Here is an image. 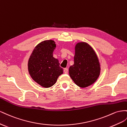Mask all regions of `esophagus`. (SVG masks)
<instances>
[{"instance_id": "esophagus-1", "label": "esophagus", "mask_w": 127, "mask_h": 127, "mask_svg": "<svg viewBox=\"0 0 127 127\" xmlns=\"http://www.w3.org/2000/svg\"><path fill=\"white\" fill-rule=\"evenodd\" d=\"M64 72L65 74H67L68 73V68H65L64 69Z\"/></svg>"}]
</instances>
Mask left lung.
I'll return each instance as SVG.
<instances>
[{
	"mask_svg": "<svg viewBox=\"0 0 127 127\" xmlns=\"http://www.w3.org/2000/svg\"><path fill=\"white\" fill-rule=\"evenodd\" d=\"M100 65L92 47L86 42L78 43L75 47L74 64L69 74L75 84L81 88L95 82L100 74Z\"/></svg>",
	"mask_w": 127,
	"mask_h": 127,
	"instance_id": "1",
	"label": "left lung"
}]
</instances>
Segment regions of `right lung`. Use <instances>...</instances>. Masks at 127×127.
<instances>
[{
    "mask_svg": "<svg viewBox=\"0 0 127 127\" xmlns=\"http://www.w3.org/2000/svg\"><path fill=\"white\" fill-rule=\"evenodd\" d=\"M55 47L54 41H43L35 47L29 60L28 70L31 78L43 87L53 86L63 73L59 61L53 55Z\"/></svg>",
    "mask_w": 127,
    "mask_h": 127,
    "instance_id": "1",
    "label": "right lung"
}]
</instances>
